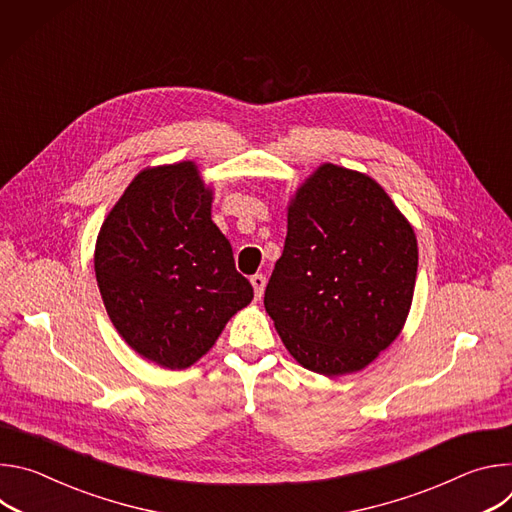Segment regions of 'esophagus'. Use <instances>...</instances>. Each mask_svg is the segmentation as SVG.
<instances>
[{"mask_svg": "<svg viewBox=\"0 0 512 512\" xmlns=\"http://www.w3.org/2000/svg\"><path fill=\"white\" fill-rule=\"evenodd\" d=\"M265 283H267V279H265V275H261V273H257V275L251 277V285H253V289H255V300H261V298H263Z\"/></svg>", "mask_w": 512, "mask_h": 512, "instance_id": "34e87169", "label": "esophagus"}]
</instances>
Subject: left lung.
<instances>
[{
    "label": "left lung",
    "instance_id": "left-lung-1",
    "mask_svg": "<svg viewBox=\"0 0 512 512\" xmlns=\"http://www.w3.org/2000/svg\"><path fill=\"white\" fill-rule=\"evenodd\" d=\"M417 239L369 176L320 166L291 198L265 310L304 369L338 377L371 364L401 332Z\"/></svg>",
    "mask_w": 512,
    "mask_h": 512
}]
</instances>
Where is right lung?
Masks as SVG:
<instances>
[{
  "mask_svg": "<svg viewBox=\"0 0 512 512\" xmlns=\"http://www.w3.org/2000/svg\"><path fill=\"white\" fill-rule=\"evenodd\" d=\"M194 162L139 172L107 214L95 275L123 340L164 369H186L253 300L229 239L210 218Z\"/></svg>",
  "mask_w": 512,
  "mask_h": 512,
  "instance_id": "right-lung-1",
  "label": "right lung"
}]
</instances>
